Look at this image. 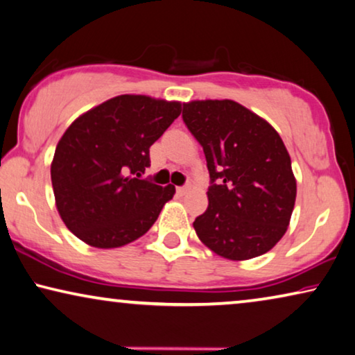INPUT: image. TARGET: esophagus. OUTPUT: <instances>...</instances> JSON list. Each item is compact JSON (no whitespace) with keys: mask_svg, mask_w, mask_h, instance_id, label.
Masks as SVG:
<instances>
[{"mask_svg":"<svg viewBox=\"0 0 355 355\" xmlns=\"http://www.w3.org/2000/svg\"><path fill=\"white\" fill-rule=\"evenodd\" d=\"M188 189H189V184H184V187H178L177 188V193L178 194H184V193L188 191Z\"/></svg>","mask_w":355,"mask_h":355,"instance_id":"esophagus-1","label":"esophagus"}]
</instances>
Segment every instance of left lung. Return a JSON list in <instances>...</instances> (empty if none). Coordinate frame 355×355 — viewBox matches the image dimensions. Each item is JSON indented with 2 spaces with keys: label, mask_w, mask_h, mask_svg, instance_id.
Wrapping results in <instances>:
<instances>
[{
  "label": "left lung",
  "mask_w": 355,
  "mask_h": 355,
  "mask_svg": "<svg viewBox=\"0 0 355 355\" xmlns=\"http://www.w3.org/2000/svg\"><path fill=\"white\" fill-rule=\"evenodd\" d=\"M183 123L202 146L209 207L196 234L228 260L260 257L282 239L295 207L296 180L271 124L232 100L183 103Z\"/></svg>",
  "instance_id": "8db88e82"
}]
</instances>
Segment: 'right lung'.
Returning <instances> with one entry per match:
<instances>
[{
    "label": "right lung",
    "mask_w": 355,
    "mask_h": 355,
    "mask_svg": "<svg viewBox=\"0 0 355 355\" xmlns=\"http://www.w3.org/2000/svg\"><path fill=\"white\" fill-rule=\"evenodd\" d=\"M182 103L146 95L110 98L73 123L51 166L57 210L67 228L97 248L123 247L155 225L175 187L144 178L150 146Z\"/></svg>",
    "instance_id": "add662e5"
}]
</instances>
